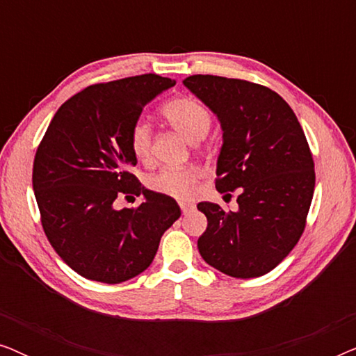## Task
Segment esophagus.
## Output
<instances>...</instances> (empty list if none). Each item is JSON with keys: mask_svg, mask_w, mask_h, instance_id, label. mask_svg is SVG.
<instances>
[{"mask_svg": "<svg viewBox=\"0 0 356 356\" xmlns=\"http://www.w3.org/2000/svg\"><path fill=\"white\" fill-rule=\"evenodd\" d=\"M179 207H181V212L183 213H186L189 211H193L194 204H191V202H179Z\"/></svg>", "mask_w": 356, "mask_h": 356, "instance_id": "1", "label": "esophagus"}]
</instances>
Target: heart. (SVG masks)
Instances as JSON below:
<instances>
[{"label": "heart", "mask_w": 356, "mask_h": 356, "mask_svg": "<svg viewBox=\"0 0 356 356\" xmlns=\"http://www.w3.org/2000/svg\"><path fill=\"white\" fill-rule=\"evenodd\" d=\"M163 118L175 131H178L189 143H197L206 138L211 129V113L197 100L181 97L173 99L162 106ZM152 128L145 120L136 121L129 133V147L134 157L145 160L150 154ZM199 178L196 167L163 168L147 179V186L155 193L175 199H188L194 194Z\"/></svg>", "instance_id": "heart-1"}]
</instances>
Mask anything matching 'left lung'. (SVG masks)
<instances>
[{
    "mask_svg": "<svg viewBox=\"0 0 356 356\" xmlns=\"http://www.w3.org/2000/svg\"><path fill=\"white\" fill-rule=\"evenodd\" d=\"M183 84L220 123L217 191H238L236 211L197 204L207 217L199 252L230 277L264 275L305 230L316 181L308 140L290 105L269 87L209 74L189 76Z\"/></svg>",
    "mask_w": 356,
    "mask_h": 356,
    "instance_id": "1",
    "label": "left lung"
}]
</instances>
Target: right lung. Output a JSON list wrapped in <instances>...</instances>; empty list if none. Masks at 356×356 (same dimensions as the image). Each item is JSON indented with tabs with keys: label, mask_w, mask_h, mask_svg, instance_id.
I'll list each match as a JSON object with an SVG mask.
<instances>
[{
	"label": "right lung",
	"mask_w": 356,
	"mask_h": 356,
	"mask_svg": "<svg viewBox=\"0 0 356 356\" xmlns=\"http://www.w3.org/2000/svg\"><path fill=\"white\" fill-rule=\"evenodd\" d=\"M173 79L143 74L89 86L53 116L33 160L42 225L58 256L89 280L121 284L152 264L160 238L181 216L173 197L145 189L129 133L143 108ZM121 193L145 196L116 209Z\"/></svg>",
	"instance_id": "add662e5"
}]
</instances>
